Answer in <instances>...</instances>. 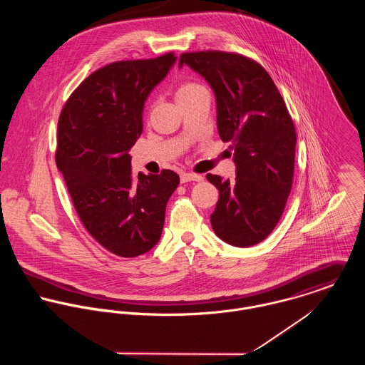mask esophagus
I'll list each match as a JSON object with an SVG mask.
<instances>
[{
  "mask_svg": "<svg viewBox=\"0 0 365 365\" xmlns=\"http://www.w3.org/2000/svg\"><path fill=\"white\" fill-rule=\"evenodd\" d=\"M181 178V182H190V181H201L202 177L198 175V174H192V173H182L180 175Z\"/></svg>",
  "mask_w": 365,
  "mask_h": 365,
  "instance_id": "obj_1",
  "label": "esophagus"
}]
</instances>
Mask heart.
<instances>
[{
  "mask_svg": "<svg viewBox=\"0 0 365 365\" xmlns=\"http://www.w3.org/2000/svg\"><path fill=\"white\" fill-rule=\"evenodd\" d=\"M205 90L204 86H201L200 83H195V81H184L181 83L178 87H177V91H175V96H177V100L178 103L181 101H185L191 97H194L197 93Z\"/></svg>",
  "mask_w": 365,
  "mask_h": 365,
  "instance_id": "obj_1",
  "label": "heart"
}]
</instances>
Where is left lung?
Returning a JSON list of instances; mask_svg holds the SVG:
<instances>
[{
	"label": "left lung",
	"mask_w": 365,
	"mask_h": 365,
	"mask_svg": "<svg viewBox=\"0 0 365 365\" xmlns=\"http://www.w3.org/2000/svg\"><path fill=\"white\" fill-rule=\"evenodd\" d=\"M188 64L213 90L217 130L235 149L236 178L208 174L219 190L210 215L219 239L250 247L262 242L282 216L292 188L297 133L277 86L265 68L239 53H182Z\"/></svg>",
	"instance_id": "1"
}]
</instances>
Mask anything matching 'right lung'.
<instances>
[{"label":"right lung","instance_id":"add662e5","mask_svg":"<svg viewBox=\"0 0 365 365\" xmlns=\"http://www.w3.org/2000/svg\"><path fill=\"white\" fill-rule=\"evenodd\" d=\"M175 58L170 52L106 64L73 91L58 118L56 164L74 209L87 232L119 257L156 246L180 184L171 170L133 175L129 156L143 130L145 101Z\"/></svg>","mask_w":365,"mask_h":365}]
</instances>
